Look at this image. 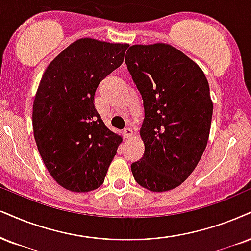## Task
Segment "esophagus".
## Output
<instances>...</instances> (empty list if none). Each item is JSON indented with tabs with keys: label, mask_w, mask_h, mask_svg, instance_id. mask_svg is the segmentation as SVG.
Returning <instances> with one entry per match:
<instances>
[{
	"label": "esophagus",
	"mask_w": 251,
	"mask_h": 251,
	"mask_svg": "<svg viewBox=\"0 0 251 251\" xmlns=\"http://www.w3.org/2000/svg\"><path fill=\"white\" fill-rule=\"evenodd\" d=\"M132 135H134V131H132L131 128H126L125 130H123V136H125V138H130Z\"/></svg>",
	"instance_id": "1"
}]
</instances>
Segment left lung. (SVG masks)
<instances>
[{
	"label": "left lung",
	"mask_w": 251,
	"mask_h": 251,
	"mask_svg": "<svg viewBox=\"0 0 251 251\" xmlns=\"http://www.w3.org/2000/svg\"><path fill=\"white\" fill-rule=\"evenodd\" d=\"M126 64L144 107V154L131 172L147 190H172L206 149L213 115L208 81L187 55L162 43L130 46Z\"/></svg>",
	"instance_id": "left-lung-1"
}]
</instances>
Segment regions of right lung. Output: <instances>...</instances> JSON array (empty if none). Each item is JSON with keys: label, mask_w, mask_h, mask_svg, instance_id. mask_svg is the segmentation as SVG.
<instances>
[{"label": "right lung", "mask_w": 251, "mask_h": 251, "mask_svg": "<svg viewBox=\"0 0 251 251\" xmlns=\"http://www.w3.org/2000/svg\"><path fill=\"white\" fill-rule=\"evenodd\" d=\"M128 44L79 39L49 65L32 110L37 148L52 178L72 192L97 190L122 138L94 106L95 92L123 63Z\"/></svg>", "instance_id": "add662e5"}]
</instances>
